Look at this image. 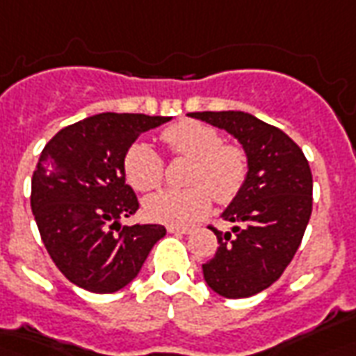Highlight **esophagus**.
I'll use <instances>...</instances> for the list:
<instances>
[{
	"label": "esophagus",
	"instance_id": "obj_1",
	"mask_svg": "<svg viewBox=\"0 0 356 356\" xmlns=\"http://www.w3.org/2000/svg\"><path fill=\"white\" fill-rule=\"evenodd\" d=\"M170 233H177V235H186L191 233V227H181V225H168Z\"/></svg>",
	"mask_w": 356,
	"mask_h": 356
}]
</instances>
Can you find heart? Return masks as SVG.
Instances as JSON below:
<instances>
[{
	"label": "heart",
	"mask_w": 356,
	"mask_h": 356,
	"mask_svg": "<svg viewBox=\"0 0 356 356\" xmlns=\"http://www.w3.org/2000/svg\"><path fill=\"white\" fill-rule=\"evenodd\" d=\"M161 143L173 158L191 160L186 188H165L144 200V212L154 221L168 225H188L210 210L213 200L229 204L241 193L248 177V154L237 143H223L218 129L183 119L165 127ZM123 171L129 185L148 193L161 185L165 163L150 144L135 143L127 148Z\"/></svg>",
	"instance_id": "obj_1"
}]
</instances>
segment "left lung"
Instances as JSON below:
<instances>
[{"label":"left lung","mask_w":356,"mask_h":356,"mask_svg":"<svg viewBox=\"0 0 356 356\" xmlns=\"http://www.w3.org/2000/svg\"><path fill=\"white\" fill-rule=\"evenodd\" d=\"M193 118L225 129L248 154V177L223 212L233 229L213 225L218 250L202 264L204 280L225 299H245L275 283L312 213V173L305 154L277 127L245 111H196Z\"/></svg>","instance_id":"obj_1"}]
</instances>
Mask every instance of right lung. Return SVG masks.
I'll return each mask as SVG.
<instances>
[{"label":"right lung","mask_w":356,"mask_h":356,"mask_svg":"<svg viewBox=\"0 0 356 356\" xmlns=\"http://www.w3.org/2000/svg\"><path fill=\"white\" fill-rule=\"evenodd\" d=\"M165 121L100 113L61 129L44 146L32 173L31 208L48 254L74 285L90 293L123 289L165 235L158 223H119L138 210L125 183L127 148Z\"/></svg>","instance_id":"obj_1"}]
</instances>
